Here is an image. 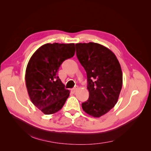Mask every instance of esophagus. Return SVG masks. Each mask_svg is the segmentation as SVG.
<instances>
[{
    "label": "esophagus",
    "mask_w": 151,
    "mask_h": 151,
    "mask_svg": "<svg viewBox=\"0 0 151 151\" xmlns=\"http://www.w3.org/2000/svg\"><path fill=\"white\" fill-rule=\"evenodd\" d=\"M71 91H72L73 93H75V92L76 91V88H74L73 89H71Z\"/></svg>",
    "instance_id": "esophagus-1"
}]
</instances>
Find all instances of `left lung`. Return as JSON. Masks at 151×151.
<instances>
[{
	"mask_svg": "<svg viewBox=\"0 0 151 151\" xmlns=\"http://www.w3.org/2000/svg\"><path fill=\"white\" fill-rule=\"evenodd\" d=\"M76 53L87 75L89 98L82 103L86 113L100 117L113 108L122 86L121 65L109 48L95 42L77 43Z\"/></svg>",
	"mask_w": 151,
	"mask_h": 151,
	"instance_id": "left-lung-1",
	"label": "left lung"
}]
</instances>
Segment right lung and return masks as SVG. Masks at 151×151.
I'll list each match as a JSON object with an SVG mask.
<instances>
[{"mask_svg": "<svg viewBox=\"0 0 151 151\" xmlns=\"http://www.w3.org/2000/svg\"><path fill=\"white\" fill-rule=\"evenodd\" d=\"M74 43H47L35 51L28 63L25 83L30 101L45 114H51L63 108L69 90L58 76L64 60L75 55Z\"/></svg>", "mask_w": 151, "mask_h": 151, "instance_id": "obj_1", "label": "right lung"}]
</instances>
